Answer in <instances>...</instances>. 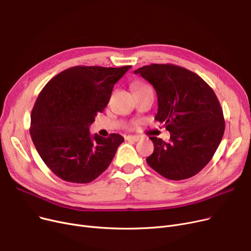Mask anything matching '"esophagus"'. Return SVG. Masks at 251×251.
<instances>
[{
	"label": "esophagus",
	"instance_id": "1",
	"mask_svg": "<svg viewBox=\"0 0 251 251\" xmlns=\"http://www.w3.org/2000/svg\"><path fill=\"white\" fill-rule=\"evenodd\" d=\"M127 141H132V142H137L139 139H140V137H138V136H127L126 138H125Z\"/></svg>",
	"mask_w": 251,
	"mask_h": 251
}]
</instances>
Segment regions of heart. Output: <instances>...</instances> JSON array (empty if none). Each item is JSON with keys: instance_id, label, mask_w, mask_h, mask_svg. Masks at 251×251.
<instances>
[{"instance_id": "b5f03b06", "label": "heart", "mask_w": 251, "mask_h": 251, "mask_svg": "<svg viewBox=\"0 0 251 251\" xmlns=\"http://www.w3.org/2000/svg\"><path fill=\"white\" fill-rule=\"evenodd\" d=\"M144 87H146V86H137L136 89H140V88H144Z\"/></svg>"}]
</instances>
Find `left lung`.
Listing matches in <instances>:
<instances>
[{
	"label": "left lung",
	"instance_id": "1",
	"mask_svg": "<svg viewBox=\"0 0 251 251\" xmlns=\"http://www.w3.org/2000/svg\"><path fill=\"white\" fill-rule=\"evenodd\" d=\"M156 91L155 120L171 133L170 142L150 137L153 153L146 158L163 177L186 179L212 159L225 130L223 110L216 94L197 74L175 64H150L134 71Z\"/></svg>",
	"mask_w": 251,
	"mask_h": 251
}]
</instances>
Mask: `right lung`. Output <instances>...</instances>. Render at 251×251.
Returning a JSON list of instances; mask_svg holds the SVG:
<instances>
[{"label":"right lung","instance_id":"1","mask_svg":"<svg viewBox=\"0 0 251 251\" xmlns=\"http://www.w3.org/2000/svg\"><path fill=\"white\" fill-rule=\"evenodd\" d=\"M130 68L74 66L50 79L38 95L30 135L44 163L61 179L88 183L108 169L124 138L116 133L92 136L89 127Z\"/></svg>","mask_w":251,"mask_h":251}]
</instances>
